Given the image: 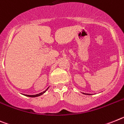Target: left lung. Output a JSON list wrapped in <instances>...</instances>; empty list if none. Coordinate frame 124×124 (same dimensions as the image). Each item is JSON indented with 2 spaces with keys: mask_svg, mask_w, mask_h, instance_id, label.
Returning a JSON list of instances; mask_svg holds the SVG:
<instances>
[{
  "mask_svg": "<svg viewBox=\"0 0 124 124\" xmlns=\"http://www.w3.org/2000/svg\"><path fill=\"white\" fill-rule=\"evenodd\" d=\"M87 95H89V94H87Z\"/></svg>",
  "mask_w": 124,
  "mask_h": 124,
  "instance_id": "1",
  "label": "left lung"
}]
</instances>
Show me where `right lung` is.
<instances>
[{
    "instance_id": "1",
    "label": "right lung",
    "mask_w": 124,
    "mask_h": 124,
    "mask_svg": "<svg viewBox=\"0 0 124 124\" xmlns=\"http://www.w3.org/2000/svg\"><path fill=\"white\" fill-rule=\"evenodd\" d=\"M47 89H46L45 91H44L43 92H41V93H39V94H36V95H25L26 96H28V97H38V96H40V95H42L43 93H45V92H46V90H47Z\"/></svg>"
}]
</instances>
